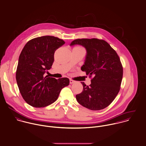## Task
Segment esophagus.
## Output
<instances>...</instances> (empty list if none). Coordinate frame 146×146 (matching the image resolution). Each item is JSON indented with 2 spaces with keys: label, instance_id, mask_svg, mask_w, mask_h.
I'll list each match as a JSON object with an SVG mask.
<instances>
[{
  "label": "esophagus",
  "instance_id": "34e87169",
  "mask_svg": "<svg viewBox=\"0 0 146 146\" xmlns=\"http://www.w3.org/2000/svg\"><path fill=\"white\" fill-rule=\"evenodd\" d=\"M74 83H75V81H74V80H72V79L70 80V84H71Z\"/></svg>",
  "mask_w": 146,
  "mask_h": 146
}]
</instances>
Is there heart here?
Listing matches in <instances>:
<instances>
[{
  "instance_id": "heart-1",
  "label": "heart",
  "mask_w": 146,
  "mask_h": 146,
  "mask_svg": "<svg viewBox=\"0 0 146 146\" xmlns=\"http://www.w3.org/2000/svg\"><path fill=\"white\" fill-rule=\"evenodd\" d=\"M76 48H82V47H80V46H76V47H75Z\"/></svg>"
}]
</instances>
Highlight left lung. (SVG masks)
Instances as JSON below:
<instances>
[{"instance_id": "obj_1", "label": "left lung", "mask_w": 146, "mask_h": 146, "mask_svg": "<svg viewBox=\"0 0 146 146\" xmlns=\"http://www.w3.org/2000/svg\"><path fill=\"white\" fill-rule=\"evenodd\" d=\"M80 45L86 50L81 70L90 77L91 84L84 82L83 92L76 96L78 102L84 107L96 111L112 103L117 95L121 83L123 68L116 51L107 42L98 39H79L70 46Z\"/></svg>"}]
</instances>
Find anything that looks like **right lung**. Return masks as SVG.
Instances as JSON below:
<instances>
[{
  "label": "right lung",
  "mask_w": 146,
  "mask_h": 146,
  "mask_svg": "<svg viewBox=\"0 0 146 146\" xmlns=\"http://www.w3.org/2000/svg\"><path fill=\"white\" fill-rule=\"evenodd\" d=\"M65 43L52 36L31 39L23 47L19 57L16 78L23 100L34 107H44L54 102L61 89L68 86L67 78L56 79L45 76L52 67L54 54Z\"/></svg>",
  "instance_id": "add662e5"
}]
</instances>
